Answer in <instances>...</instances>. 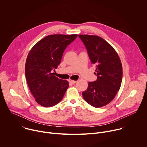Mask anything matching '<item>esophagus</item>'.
Segmentation results:
<instances>
[{
    "mask_svg": "<svg viewBox=\"0 0 147 147\" xmlns=\"http://www.w3.org/2000/svg\"><path fill=\"white\" fill-rule=\"evenodd\" d=\"M69 82L72 84H76L77 82V81H74V80H69Z\"/></svg>",
    "mask_w": 147,
    "mask_h": 147,
    "instance_id": "obj_1",
    "label": "esophagus"
}]
</instances>
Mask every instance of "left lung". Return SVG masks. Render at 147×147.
<instances>
[{
    "instance_id": "1",
    "label": "left lung",
    "mask_w": 147,
    "mask_h": 147,
    "mask_svg": "<svg viewBox=\"0 0 147 147\" xmlns=\"http://www.w3.org/2000/svg\"><path fill=\"white\" fill-rule=\"evenodd\" d=\"M84 44L91 64L96 67L97 79L89 82L88 88L82 92L84 99L95 108L109 103L119 90L123 70L120 59L114 48L100 36L79 35Z\"/></svg>"
}]
</instances>
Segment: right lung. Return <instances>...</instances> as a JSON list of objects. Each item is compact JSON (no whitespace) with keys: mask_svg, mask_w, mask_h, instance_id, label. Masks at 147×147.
<instances>
[{"mask_svg":"<svg viewBox=\"0 0 147 147\" xmlns=\"http://www.w3.org/2000/svg\"><path fill=\"white\" fill-rule=\"evenodd\" d=\"M77 37L76 34L48 35L30 50L26 59V77L31 94L40 105L51 107L63 98L69 82L58 78L52 71L60 63L67 45Z\"/></svg>","mask_w":147,"mask_h":147,"instance_id":"1","label":"right lung"}]
</instances>
